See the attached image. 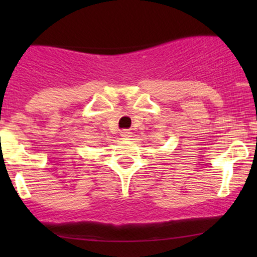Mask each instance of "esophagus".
Listing matches in <instances>:
<instances>
[{
    "label": "esophagus",
    "instance_id": "34e87169",
    "mask_svg": "<svg viewBox=\"0 0 257 257\" xmlns=\"http://www.w3.org/2000/svg\"><path fill=\"white\" fill-rule=\"evenodd\" d=\"M120 137H122L123 139H126V138L131 137V133H129L128 131H123V132H120Z\"/></svg>",
    "mask_w": 257,
    "mask_h": 257
}]
</instances>
